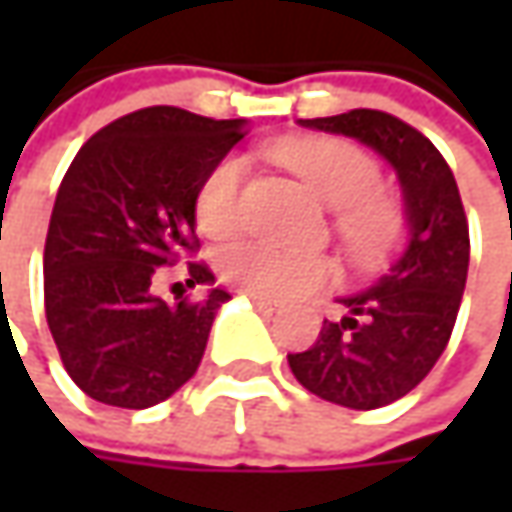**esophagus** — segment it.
Instances as JSON below:
<instances>
[{"label":"esophagus","mask_w":512,"mask_h":512,"mask_svg":"<svg viewBox=\"0 0 512 512\" xmlns=\"http://www.w3.org/2000/svg\"><path fill=\"white\" fill-rule=\"evenodd\" d=\"M247 296H250L253 305L259 307V310H265V313H276V310L282 307L276 299H267V296H259V293H247Z\"/></svg>","instance_id":"obj_1"}]
</instances>
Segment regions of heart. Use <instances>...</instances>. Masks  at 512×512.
Wrapping results in <instances>:
<instances>
[{"mask_svg": "<svg viewBox=\"0 0 512 512\" xmlns=\"http://www.w3.org/2000/svg\"><path fill=\"white\" fill-rule=\"evenodd\" d=\"M273 156L302 176L327 207H336L333 230L350 256L373 262L399 245L402 205L382 190V165L344 139H287ZM245 162L219 159L196 187V225L210 239H227L242 225ZM222 276L245 293L267 299H299L336 276V265L319 250H293L270 242H239L222 256Z\"/></svg>", "mask_w": 512, "mask_h": 512, "instance_id": "b5f03b06", "label": "heart"}]
</instances>
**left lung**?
Returning <instances> with one entry per match:
<instances>
[{
    "mask_svg": "<svg viewBox=\"0 0 512 512\" xmlns=\"http://www.w3.org/2000/svg\"><path fill=\"white\" fill-rule=\"evenodd\" d=\"M382 153L404 190L410 242L376 285L344 296L347 316L327 322L310 350L287 353L313 396L350 410H376L407 396L439 362L459 316L470 230L459 185L436 145L384 110L356 108L305 119Z\"/></svg>",
    "mask_w": 512,
    "mask_h": 512,
    "instance_id": "left-lung-1",
    "label": "left lung"
}]
</instances>
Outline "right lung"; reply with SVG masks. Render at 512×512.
Listing matches in <instances>:
<instances>
[{
	"label": "right lung",
	"instance_id": "right-lung-1",
	"mask_svg": "<svg viewBox=\"0 0 512 512\" xmlns=\"http://www.w3.org/2000/svg\"><path fill=\"white\" fill-rule=\"evenodd\" d=\"M245 133V119L153 105L93 133L70 162L45 239V316L90 399L145 410L196 373L230 296L216 287L168 305L153 282L199 250L196 187ZM187 273V285L213 279L205 262Z\"/></svg>",
	"mask_w": 512,
	"mask_h": 512
}]
</instances>
